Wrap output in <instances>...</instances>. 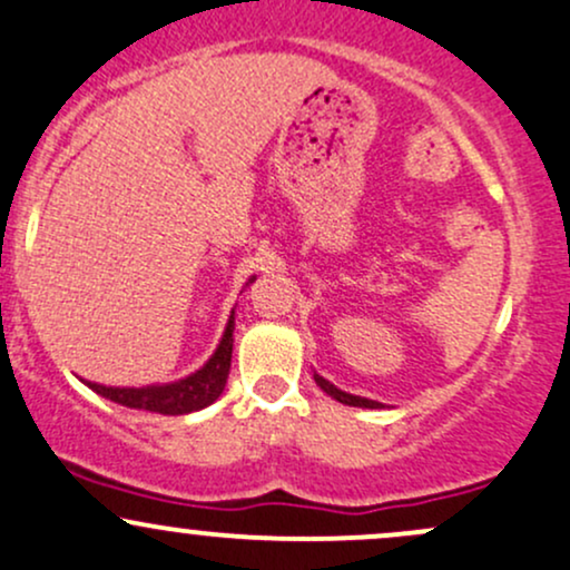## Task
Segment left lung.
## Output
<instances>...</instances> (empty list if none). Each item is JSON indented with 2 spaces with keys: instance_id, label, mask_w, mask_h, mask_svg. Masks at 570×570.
I'll return each mask as SVG.
<instances>
[{
  "instance_id": "1",
  "label": "left lung",
  "mask_w": 570,
  "mask_h": 570,
  "mask_svg": "<svg viewBox=\"0 0 570 570\" xmlns=\"http://www.w3.org/2000/svg\"><path fill=\"white\" fill-rule=\"evenodd\" d=\"M314 381H316L318 386H322L324 392H327V395H333L335 400H341V403H346V405H360V409H379V403H376V400L356 397V395H348V392H341V390H337V386L330 384L327 379H322V376H314Z\"/></svg>"
}]
</instances>
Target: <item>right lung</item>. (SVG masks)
Returning <instances> with one entry per match:
<instances>
[{
    "label": "right lung",
    "instance_id": "right-lung-1",
    "mask_svg": "<svg viewBox=\"0 0 570 570\" xmlns=\"http://www.w3.org/2000/svg\"><path fill=\"white\" fill-rule=\"evenodd\" d=\"M254 281V278H252ZM233 330H235V311L229 316L227 330H224L222 343H218L216 354L205 362V367H199L197 373H191L189 379L175 381V384L165 386H142V390H118V386H102V384H89L97 395L112 400V403H121L127 409H140V411H154V414H189V411H199L205 405H210L214 400L224 392L227 384L229 365H233Z\"/></svg>",
    "mask_w": 570,
    "mask_h": 570
}]
</instances>
